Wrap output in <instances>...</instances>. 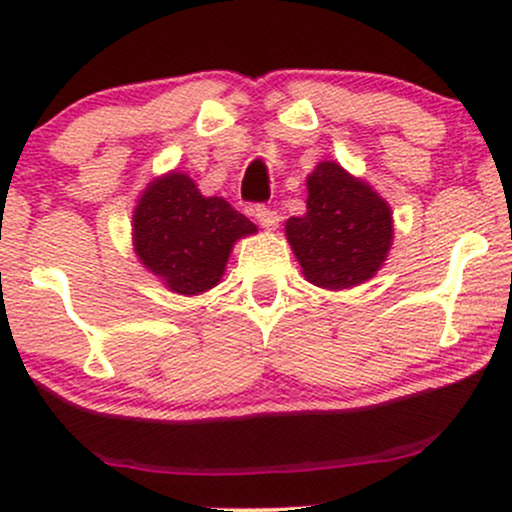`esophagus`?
<instances>
[{
  "instance_id": "esophagus-1",
  "label": "esophagus",
  "mask_w": 512,
  "mask_h": 512,
  "mask_svg": "<svg viewBox=\"0 0 512 512\" xmlns=\"http://www.w3.org/2000/svg\"><path fill=\"white\" fill-rule=\"evenodd\" d=\"M255 219L260 221L262 228H267V231H274L276 223H279V214H276V211H272V209H267V207H255Z\"/></svg>"
}]
</instances>
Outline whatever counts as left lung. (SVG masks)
Masks as SVG:
<instances>
[{
  "instance_id": "obj_1",
  "label": "left lung",
  "mask_w": 512,
  "mask_h": 512,
  "mask_svg": "<svg viewBox=\"0 0 512 512\" xmlns=\"http://www.w3.org/2000/svg\"><path fill=\"white\" fill-rule=\"evenodd\" d=\"M305 185L308 211L286 221V240L305 281L344 291L373 279L395 238L390 204L337 161L317 163Z\"/></svg>"
}]
</instances>
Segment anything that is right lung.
I'll return each mask as SVG.
<instances>
[{
    "mask_svg": "<svg viewBox=\"0 0 512 512\" xmlns=\"http://www.w3.org/2000/svg\"><path fill=\"white\" fill-rule=\"evenodd\" d=\"M257 233L248 216L223 197H204L182 170H168L144 187L132 211L137 260L180 296L214 289L240 238Z\"/></svg>",
    "mask_w": 512,
    "mask_h": 512,
    "instance_id": "add662e5",
    "label": "right lung"
}]
</instances>
